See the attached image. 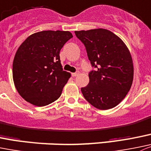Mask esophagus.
<instances>
[{
  "label": "esophagus",
  "instance_id": "1",
  "mask_svg": "<svg viewBox=\"0 0 151 151\" xmlns=\"http://www.w3.org/2000/svg\"><path fill=\"white\" fill-rule=\"evenodd\" d=\"M79 74V73H72V77H77V75H78Z\"/></svg>",
  "mask_w": 151,
  "mask_h": 151
}]
</instances>
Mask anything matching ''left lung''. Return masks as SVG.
<instances>
[{
  "label": "left lung",
  "mask_w": 151,
  "mask_h": 151,
  "mask_svg": "<svg viewBox=\"0 0 151 151\" xmlns=\"http://www.w3.org/2000/svg\"><path fill=\"white\" fill-rule=\"evenodd\" d=\"M74 32L96 68L89 73L88 85L81 88L85 99L99 110L114 108L126 96L134 80L129 49L120 37L108 29Z\"/></svg>",
  "instance_id": "left-lung-1"
}]
</instances>
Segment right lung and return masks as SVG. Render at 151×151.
<instances>
[{"label":"right lung","mask_w":151,"mask_h":151,"mask_svg":"<svg viewBox=\"0 0 151 151\" xmlns=\"http://www.w3.org/2000/svg\"><path fill=\"white\" fill-rule=\"evenodd\" d=\"M71 37L68 31H42L31 35L19 46L12 77L17 92L26 102L41 107L60 96L71 74L63 71L60 51Z\"/></svg>","instance_id":"right-lung-1"}]
</instances>
